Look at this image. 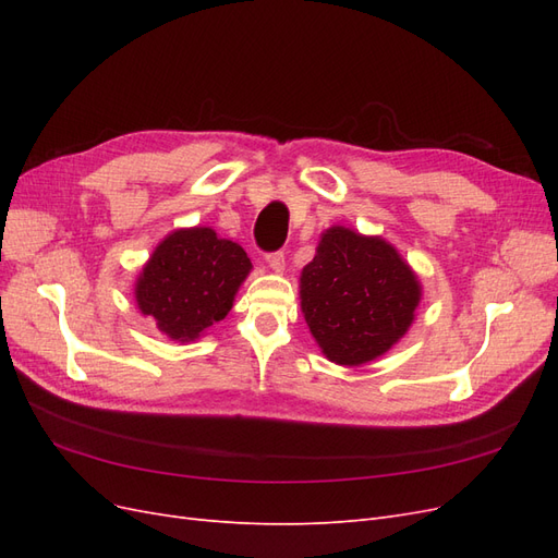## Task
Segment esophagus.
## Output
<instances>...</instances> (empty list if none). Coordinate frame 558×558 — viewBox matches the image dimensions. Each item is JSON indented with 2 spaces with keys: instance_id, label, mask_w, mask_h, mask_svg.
<instances>
[{
  "instance_id": "esophagus-1",
  "label": "esophagus",
  "mask_w": 558,
  "mask_h": 558,
  "mask_svg": "<svg viewBox=\"0 0 558 558\" xmlns=\"http://www.w3.org/2000/svg\"><path fill=\"white\" fill-rule=\"evenodd\" d=\"M265 263H267V267H269V269H275V272H281L283 265H286V258H283V253H281V251H275V253H267V256H265Z\"/></svg>"
}]
</instances>
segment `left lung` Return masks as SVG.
Wrapping results in <instances>:
<instances>
[{
	"mask_svg": "<svg viewBox=\"0 0 558 558\" xmlns=\"http://www.w3.org/2000/svg\"><path fill=\"white\" fill-rule=\"evenodd\" d=\"M421 281L379 234L330 226L300 275V310L330 363L359 367L393 349L416 318Z\"/></svg>",
	"mask_w": 558,
	"mask_h": 558,
	"instance_id": "left-lung-1",
	"label": "left lung"
}]
</instances>
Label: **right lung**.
I'll use <instances>...</instances> for the list:
<instances>
[{
	"mask_svg": "<svg viewBox=\"0 0 558 558\" xmlns=\"http://www.w3.org/2000/svg\"><path fill=\"white\" fill-rule=\"evenodd\" d=\"M251 269L246 251L214 228H179L144 263L134 302L172 342H195L228 316Z\"/></svg>",
	"mask_w": 558,
	"mask_h": 558,
	"instance_id": "1",
	"label": "right lung"
}]
</instances>
